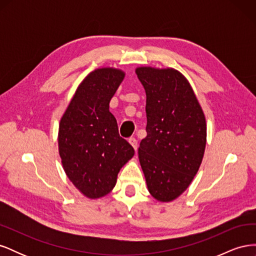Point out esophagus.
Wrapping results in <instances>:
<instances>
[{
	"instance_id": "obj_1",
	"label": "esophagus",
	"mask_w": 256,
	"mask_h": 256,
	"mask_svg": "<svg viewBox=\"0 0 256 256\" xmlns=\"http://www.w3.org/2000/svg\"><path fill=\"white\" fill-rule=\"evenodd\" d=\"M128 142L131 144V146L134 147V150H138V141H136V138H129Z\"/></svg>"
}]
</instances>
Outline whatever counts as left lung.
I'll return each mask as SVG.
<instances>
[{
    "mask_svg": "<svg viewBox=\"0 0 256 256\" xmlns=\"http://www.w3.org/2000/svg\"><path fill=\"white\" fill-rule=\"evenodd\" d=\"M146 92V132L138 160L150 194L171 202L189 187L202 164L206 120L186 76L173 68L138 67Z\"/></svg>",
    "mask_w": 256,
    "mask_h": 256,
    "instance_id": "8db88e82",
    "label": "left lung"
}]
</instances>
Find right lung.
Segmentation results:
<instances>
[{"label": "right lung", "instance_id": "add662e5", "mask_svg": "<svg viewBox=\"0 0 256 256\" xmlns=\"http://www.w3.org/2000/svg\"><path fill=\"white\" fill-rule=\"evenodd\" d=\"M125 78L104 67L88 74L76 88L60 122L58 152L74 187L88 198L106 196L134 150L120 136L110 100Z\"/></svg>", "mask_w": 256, "mask_h": 256}]
</instances>
